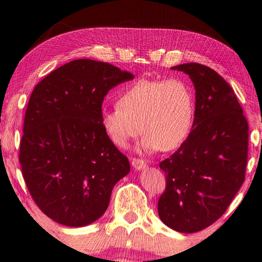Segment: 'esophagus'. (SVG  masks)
Segmentation results:
<instances>
[{
  "label": "esophagus",
  "mask_w": 262,
  "mask_h": 262,
  "mask_svg": "<svg viewBox=\"0 0 262 262\" xmlns=\"http://www.w3.org/2000/svg\"><path fill=\"white\" fill-rule=\"evenodd\" d=\"M132 165L133 167H134L135 169H143L145 166H146V163L143 160V159H140V158H132Z\"/></svg>",
  "instance_id": "34e87169"
}]
</instances>
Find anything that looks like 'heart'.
I'll return each mask as SVG.
<instances>
[{
  "label": "heart",
  "mask_w": 262,
  "mask_h": 262,
  "mask_svg": "<svg viewBox=\"0 0 262 262\" xmlns=\"http://www.w3.org/2000/svg\"><path fill=\"white\" fill-rule=\"evenodd\" d=\"M118 105L104 108L101 123L115 145L127 147L142 132L147 151H173L191 130L194 97L181 79H140L128 84L117 98Z\"/></svg>",
  "instance_id": "heart-1"
}]
</instances>
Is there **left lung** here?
Wrapping results in <instances>:
<instances>
[{"label": "left lung", "instance_id": "1", "mask_svg": "<svg viewBox=\"0 0 262 262\" xmlns=\"http://www.w3.org/2000/svg\"><path fill=\"white\" fill-rule=\"evenodd\" d=\"M192 80L196 108L192 129L159 167L166 188L158 201L160 220L190 234L220 219L245 180L249 123L234 89L208 66H173Z\"/></svg>", "mask_w": 262, "mask_h": 262}]
</instances>
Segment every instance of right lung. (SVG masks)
Instances as JSON below:
<instances>
[{
	"label": "right lung",
	"mask_w": 262,
	"mask_h": 262,
	"mask_svg": "<svg viewBox=\"0 0 262 262\" xmlns=\"http://www.w3.org/2000/svg\"><path fill=\"white\" fill-rule=\"evenodd\" d=\"M132 79V73L108 63L77 59L33 89L19 163L36 206L60 225L96 221L115 184L129 173V161L105 134L101 116L108 90Z\"/></svg>",
	"instance_id": "right-lung-1"
}]
</instances>
